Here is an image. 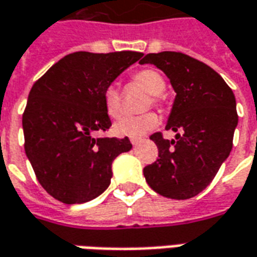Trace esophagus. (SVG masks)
<instances>
[{
  "instance_id": "esophagus-1",
  "label": "esophagus",
  "mask_w": 257,
  "mask_h": 257,
  "mask_svg": "<svg viewBox=\"0 0 257 257\" xmlns=\"http://www.w3.org/2000/svg\"><path fill=\"white\" fill-rule=\"evenodd\" d=\"M142 142H143V139H141V138H132V139H131V143H132L134 146H138V145H141Z\"/></svg>"
}]
</instances>
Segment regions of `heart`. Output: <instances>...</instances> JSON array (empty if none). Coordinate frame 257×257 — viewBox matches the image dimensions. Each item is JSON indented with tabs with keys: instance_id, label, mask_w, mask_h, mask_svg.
Here are the masks:
<instances>
[{
	"instance_id": "1",
	"label": "heart",
	"mask_w": 257,
	"mask_h": 257,
	"mask_svg": "<svg viewBox=\"0 0 257 257\" xmlns=\"http://www.w3.org/2000/svg\"><path fill=\"white\" fill-rule=\"evenodd\" d=\"M134 80L141 85L147 93L153 96V101H157V96H160L166 89L164 78L154 69H143L139 71L134 76ZM103 103L105 112L110 118H119L122 115V98L121 93L114 85L107 86L103 91ZM159 125V118L153 112H149L145 115L125 116L119 119L114 125V132L118 136H126V138H141L147 132H150Z\"/></svg>"
}]
</instances>
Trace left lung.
<instances>
[{"label": "left lung", "mask_w": 257, "mask_h": 257, "mask_svg": "<svg viewBox=\"0 0 257 257\" xmlns=\"http://www.w3.org/2000/svg\"><path fill=\"white\" fill-rule=\"evenodd\" d=\"M152 64L170 79L175 98L166 123L175 139L154 134L159 159L145 167L149 186L164 197L191 199L213 181L228 159L238 125L232 90L218 73L189 55L174 51L147 54Z\"/></svg>", "instance_id": "left-lung-1"}]
</instances>
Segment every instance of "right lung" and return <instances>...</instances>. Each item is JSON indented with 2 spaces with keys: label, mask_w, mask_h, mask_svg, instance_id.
Wrapping results in <instances>:
<instances>
[{
  "label": "right lung",
  "mask_w": 257,
  "mask_h": 257,
  "mask_svg": "<svg viewBox=\"0 0 257 257\" xmlns=\"http://www.w3.org/2000/svg\"><path fill=\"white\" fill-rule=\"evenodd\" d=\"M142 53L78 51L54 64L29 93L22 125L25 152L46 191L65 204L100 196L112 177V161L132 149L128 138H94L107 131L103 91Z\"/></svg>",
  "instance_id": "add662e5"
}]
</instances>
